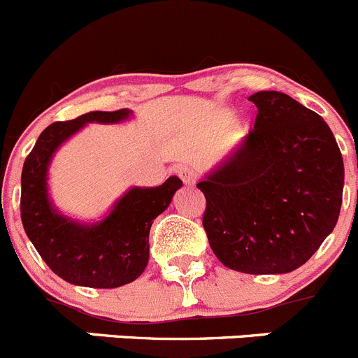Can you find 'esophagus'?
Wrapping results in <instances>:
<instances>
[{"label":"esophagus","mask_w":358,"mask_h":358,"mask_svg":"<svg viewBox=\"0 0 358 358\" xmlns=\"http://www.w3.org/2000/svg\"><path fill=\"white\" fill-rule=\"evenodd\" d=\"M178 175H180V178L183 180V183H185V185H194L197 180L196 171H194L190 166H182V168L178 169Z\"/></svg>","instance_id":"1"}]
</instances>
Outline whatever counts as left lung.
I'll return each mask as SVG.
<instances>
[{
	"instance_id": "1",
	"label": "left lung",
	"mask_w": 358,
	"mask_h": 358,
	"mask_svg": "<svg viewBox=\"0 0 358 358\" xmlns=\"http://www.w3.org/2000/svg\"><path fill=\"white\" fill-rule=\"evenodd\" d=\"M255 126L197 189L203 227L224 266L282 275L303 266L336 227L345 166L331 127L290 96L260 91Z\"/></svg>"
}]
</instances>
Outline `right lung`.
<instances>
[{"label": "right lung", "instance_id": "obj_1", "mask_svg": "<svg viewBox=\"0 0 358 358\" xmlns=\"http://www.w3.org/2000/svg\"><path fill=\"white\" fill-rule=\"evenodd\" d=\"M129 115L127 108L89 112L50 124L24 161L20 178L24 231L45 264L73 285L115 289L134 282L148 264V234L154 218L169 206L182 187L178 176H169L159 187H133L98 224H80L52 206L47 171L59 145L85 124H115Z\"/></svg>", "mask_w": 358, "mask_h": 358}]
</instances>
